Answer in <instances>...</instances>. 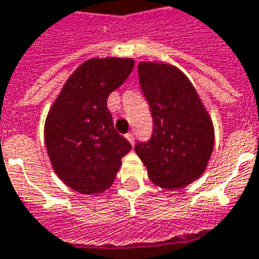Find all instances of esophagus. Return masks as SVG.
Returning <instances> with one entry per match:
<instances>
[{"instance_id":"esophagus-1","label":"esophagus","mask_w":259,"mask_h":259,"mask_svg":"<svg viewBox=\"0 0 259 259\" xmlns=\"http://www.w3.org/2000/svg\"><path fill=\"white\" fill-rule=\"evenodd\" d=\"M126 139L129 140L130 144L135 143V135H133V133H127V135H126Z\"/></svg>"}]
</instances>
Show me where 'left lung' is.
<instances>
[{"label":"left lung","mask_w":259,"mask_h":259,"mask_svg":"<svg viewBox=\"0 0 259 259\" xmlns=\"http://www.w3.org/2000/svg\"><path fill=\"white\" fill-rule=\"evenodd\" d=\"M140 88L150 105L153 135L135 152L161 189H184L201 177L214 149V126L196 88L174 65L140 62Z\"/></svg>","instance_id":"obj_1"}]
</instances>
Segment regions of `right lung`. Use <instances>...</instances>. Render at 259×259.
Masks as SVG:
<instances>
[{
  "label": "right lung",
  "mask_w": 259,
  "mask_h": 259,
  "mask_svg": "<svg viewBox=\"0 0 259 259\" xmlns=\"http://www.w3.org/2000/svg\"><path fill=\"white\" fill-rule=\"evenodd\" d=\"M132 58L88 59L70 75L49 109L45 146L56 176L72 190L98 194L107 190L130 143L115 130L109 95L127 79Z\"/></svg>",
  "instance_id": "add662e5"
}]
</instances>
